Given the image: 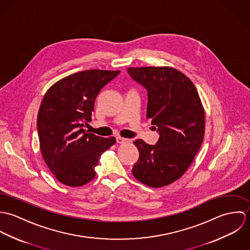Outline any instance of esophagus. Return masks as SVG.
<instances>
[{"label": "esophagus", "instance_id": "obj_1", "mask_svg": "<svg viewBox=\"0 0 250 250\" xmlns=\"http://www.w3.org/2000/svg\"><path fill=\"white\" fill-rule=\"evenodd\" d=\"M116 142H117V143H119V144H122V143H128L130 141L128 139L123 138V137H116Z\"/></svg>", "mask_w": 250, "mask_h": 250}]
</instances>
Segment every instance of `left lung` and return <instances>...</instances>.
<instances>
[{
  "mask_svg": "<svg viewBox=\"0 0 250 250\" xmlns=\"http://www.w3.org/2000/svg\"><path fill=\"white\" fill-rule=\"evenodd\" d=\"M128 72L147 89L146 117L160 134L156 145L134 142L140 157L132 173L146 186L165 187L194 160L204 138V107L192 82L173 67H129Z\"/></svg>",
  "mask_w": 250,
  "mask_h": 250,
  "instance_id": "left-lung-1",
  "label": "left lung"
}]
</instances>
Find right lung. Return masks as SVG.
<instances>
[{"instance_id":"1","label":"right lung","mask_w":250,"mask_h":250,"mask_svg":"<svg viewBox=\"0 0 250 250\" xmlns=\"http://www.w3.org/2000/svg\"><path fill=\"white\" fill-rule=\"evenodd\" d=\"M119 70L91 69L77 72L55 83L45 93L37 115V131L42 157L62 184L82 187L95 177L101 154L115 143V138L88 133L100 90Z\"/></svg>"}]
</instances>
